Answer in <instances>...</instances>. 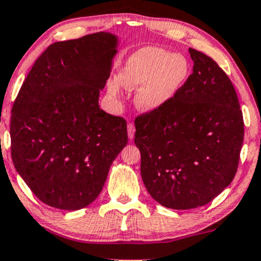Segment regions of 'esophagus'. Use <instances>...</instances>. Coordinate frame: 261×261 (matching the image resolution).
<instances>
[{
    "mask_svg": "<svg viewBox=\"0 0 261 261\" xmlns=\"http://www.w3.org/2000/svg\"><path fill=\"white\" fill-rule=\"evenodd\" d=\"M135 131H136L135 124H132V123L127 124V136H129L130 141H132V139H134V137H135Z\"/></svg>",
    "mask_w": 261,
    "mask_h": 261,
    "instance_id": "esophagus-1",
    "label": "esophagus"
}]
</instances>
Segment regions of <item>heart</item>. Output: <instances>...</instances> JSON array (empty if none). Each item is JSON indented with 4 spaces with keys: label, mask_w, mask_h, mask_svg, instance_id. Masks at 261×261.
Returning a JSON list of instances; mask_svg holds the SVG:
<instances>
[{
    "label": "heart",
    "mask_w": 261,
    "mask_h": 261,
    "mask_svg": "<svg viewBox=\"0 0 261 261\" xmlns=\"http://www.w3.org/2000/svg\"><path fill=\"white\" fill-rule=\"evenodd\" d=\"M190 66L186 58L159 47H144L129 58L119 74V83L127 90L139 89L136 104L142 111L153 112L170 102L189 78ZM109 92L117 95L116 83Z\"/></svg>",
    "instance_id": "obj_1"
}]
</instances>
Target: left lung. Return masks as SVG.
Instances as JSON below:
<instances>
[{"label":"left lung","mask_w":261,"mask_h":261,"mask_svg":"<svg viewBox=\"0 0 261 261\" xmlns=\"http://www.w3.org/2000/svg\"><path fill=\"white\" fill-rule=\"evenodd\" d=\"M193 73L170 102L135 119L141 175L152 199L171 209L214 200L233 181L244 142L239 99L228 75L189 48Z\"/></svg>","instance_id":"8db88e82"}]
</instances>
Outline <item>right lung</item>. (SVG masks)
<instances>
[{"mask_svg":"<svg viewBox=\"0 0 261 261\" xmlns=\"http://www.w3.org/2000/svg\"><path fill=\"white\" fill-rule=\"evenodd\" d=\"M117 43V36L99 32L48 46L14 101V167L50 207L78 211L92 203L127 144L126 120L98 104Z\"/></svg>","mask_w":261,"mask_h":261,"instance_id":"right-lung-1","label":"right lung"}]
</instances>
